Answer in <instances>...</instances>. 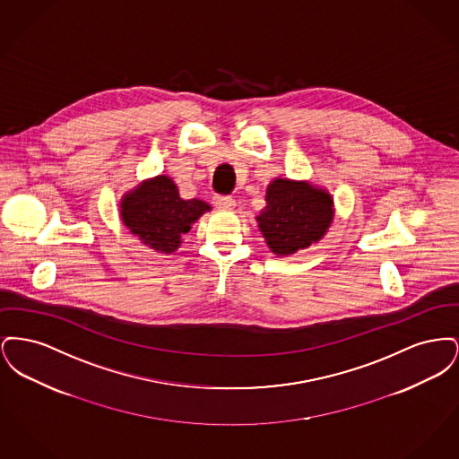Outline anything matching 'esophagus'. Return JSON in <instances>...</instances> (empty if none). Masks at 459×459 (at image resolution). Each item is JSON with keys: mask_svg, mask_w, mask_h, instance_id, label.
<instances>
[{"mask_svg": "<svg viewBox=\"0 0 459 459\" xmlns=\"http://www.w3.org/2000/svg\"><path fill=\"white\" fill-rule=\"evenodd\" d=\"M213 203H215V206L219 208V210H232L234 206H236V201L232 199L230 196H217L213 197Z\"/></svg>", "mask_w": 459, "mask_h": 459, "instance_id": "obj_1", "label": "esophagus"}]
</instances>
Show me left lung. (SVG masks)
<instances>
[{"mask_svg": "<svg viewBox=\"0 0 459 459\" xmlns=\"http://www.w3.org/2000/svg\"><path fill=\"white\" fill-rule=\"evenodd\" d=\"M266 206L256 217L272 253L294 255L325 236L333 220V199L305 180L273 178L266 187Z\"/></svg>", "mask_w": 459, "mask_h": 459, "instance_id": "1", "label": "left lung"}]
</instances>
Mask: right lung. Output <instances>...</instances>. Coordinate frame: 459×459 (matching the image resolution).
I'll use <instances>...</instances> for the list:
<instances>
[{"instance_id":"obj_1","label":"right lung","mask_w":459,"mask_h":459,"mask_svg":"<svg viewBox=\"0 0 459 459\" xmlns=\"http://www.w3.org/2000/svg\"><path fill=\"white\" fill-rule=\"evenodd\" d=\"M212 206L201 199H182L169 175L141 182L120 201V217L134 236L160 253H174L182 236Z\"/></svg>"}]
</instances>
